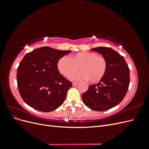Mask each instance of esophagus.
<instances>
[{
  "instance_id": "obj_1",
  "label": "esophagus",
  "mask_w": 149,
  "mask_h": 149,
  "mask_svg": "<svg viewBox=\"0 0 149 149\" xmlns=\"http://www.w3.org/2000/svg\"><path fill=\"white\" fill-rule=\"evenodd\" d=\"M78 84V83H77V82H73V86H76V85H77Z\"/></svg>"
}]
</instances>
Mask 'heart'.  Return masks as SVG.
<instances>
[{
	"instance_id": "obj_1",
	"label": "heart",
	"mask_w": 149,
	"mask_h": 149,
	"mask_svg": "<svg viewBox=\"0 0 149 149\" xmlns=\"http://www.w3.org/2000/svg\"><path fill=\"white\" fill-rule=\"evenodd\" d=\"M82 71L71 76L74 80L88 79L92 83H97L104 78L107 68V62L106 58L98 55L95 52H82L71 56L60 58L57 63L60 73L65 77H69L76 72L79 68Z\"/></svg>"
}]
</instances>
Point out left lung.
Returning a JSON list of instances; mask_svg holds the SVG:
<instances>
[{"mask_svg": "<svg viewBox=\"0 0 149 149\" xmlns=\"http://www.w3.org/2000/svg\"><path fill=\"white\" fill-rule=\"evenodd\" d=\"M91 50L100 53L107 62L104 78L90 85L82 95L84 104L92 110L104 111L114 107L123 100L130 83V71L124 56L113 49L100 47Z\"/></svg>", "mask_w": 149, "mask_h": 149, "instance_id": "left-lung-1", "label": "left lung"}]
</instances>
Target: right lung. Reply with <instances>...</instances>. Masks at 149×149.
I'll list each match as a JSON object with an SVG mask.
<instances>
[{
	"mask_svg": "<svg viewBox=\"0 0 149 149\" xmlns=\"http://www.w3.org/2000/svg\"><path fill=\"white\" fill-rule=\"evenodd\" d=\"M71 52L43 47L26 54L17 73L18 89L26 104L42 112L62 104L72 83L60 73L57 63Z\"/></svg>",
	"mask_w": 149,
	"mask_h": 149,
	"instance_id": "right-lung-1",
	"label": "right lung"
}]
</instances>
